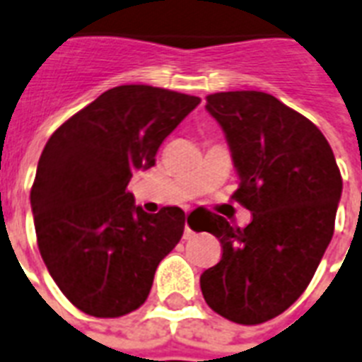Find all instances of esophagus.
<instances>
[{
	"mask_svg": "<svg viewBox=\"0 0 362 362\" xmlns=\"http://www.w3.org/2000/svg\"><path fill=\"white\" fill-rule=\"evenodd\" d=\"M194 235V231L190 230L189 224H185V231H183V239H190V237Z\"/></svg>",
	"mask_w": 362,
	"mask_h": 362,
	"instance_id": "esophagus-1",
	"label": "esophagus"
}]
</instances>
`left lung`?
<instances>
[{"label":"left lung","mask_w":362,"mask_h":362,"mask_svg":"<svg viewBox=\"0 0 362 362\" xmlns=\"http://www.w3.org/2000/svg\"><path fill=\"white\" fill-rule=\"evenodd\" d=\"M239 175L247 228L222 216L205 231L222 258L204 271L205 303L230 322L256 325L290 308L310 284L334 231L342 177L325 136L312 121L262 91L207 97Z\"/></svg>","instance_id":"obj_1"}]
</instances>
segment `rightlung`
Here are the masks:
<instances>
[{"mask_svg": "<svg viewBox=\"0 0 362 362\" xmlns=\"http://www.w3.org/2000/svg\"><path fill=\"white\" fill-rule=\"evenodd\" d=\"M198 97L119 86L65 121L46 141L31 187L40 256L63 296L95 317L144 305L160 259L185 230V213L149 215L127 192L132 172L155 166L170 132Z\"/></svg>", "mask_w": 362, "mask_h": 362, "instance_id": "1", "label": "right lung"}]
</instances>
